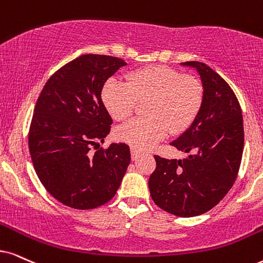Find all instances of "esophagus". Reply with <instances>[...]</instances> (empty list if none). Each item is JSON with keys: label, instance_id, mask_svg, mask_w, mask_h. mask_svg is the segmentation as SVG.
Masks as SVG:
<instances>
[{"label": "esophagus", "instance_id": "34e87169", "mask_svg": "<svg viewBox=\"0 0 263 263\" xmlns=\"http://www.w3.org/2000/svg\"><path fill=\"white\" fill-rule=\"evenodd\" d=\"M138 156H139V152L137 151V149L131 148V158H132V160H137Z\"/></svg>", "mask_w": 263, "mask_h": 263}]
</instances>
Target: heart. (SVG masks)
I'll use <instances>...</instances> for the list:
<instances>
[{
    "mask_svg": "<svg viewBox=\"0 0 263 263\" xmlns=\"http://www.w3.org/2000/svg\"><path fill=\"white\" fill-rule=\"evenodd\" d=\"M204 99L200 82L168 66L158 65L127 75V82L109 79L102 101L115 120L134 114L139 102H147V116L126 122L116 131L121 142L137 151L149 149L171 134H181L195 120Z\"/></svg>",
    "mask_w": 263,
    "mask_h": 263,
    "instance_id": "b5f03b06",
    "label": "heart"
}]
</instances>
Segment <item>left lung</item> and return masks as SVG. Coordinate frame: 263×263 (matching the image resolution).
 Segmentation results:
<instances>
[{"label": "left lung", "instance_id": "obj_1", "mask_svg": "<svg viewBox=\"0 0 263 263\" xmlns=\"http://www.w3.org/2000/svg\"><path fill=\"white\" fill-rule=\"evenodd\" d=\"M200 76L204 99L193 124L171 142L184 159L155 155L149 177L152 199L179 217L205 214L226 197L237 178L244 149V126L239 102L229 85L200 62L181 63Z\"/></svg>", "mask_w": 263, "mask_h": 263}]
</instances>
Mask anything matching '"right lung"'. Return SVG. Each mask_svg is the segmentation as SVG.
Instances as JSON below:
<instances>
[{
  "mask_svg": "<svg viewBox=\"0 0 263 263\" xmlns=\"http://www.w3.org/2000/svg\"><path fill=\"white\" fill-rule=\"evenodd\" d=\"M125 65L110 55H80L49 78L36 102L29 132L32 164L43 187L69 208L89 210L108 202L131 161L125 143L91 152L112 124L103 86Z\"/></svg>",
  "mask_w": 263,
  "mask_h": 263,
  "instance_id": "obj_1",
  "label": "right lung"
}]
</instances>
